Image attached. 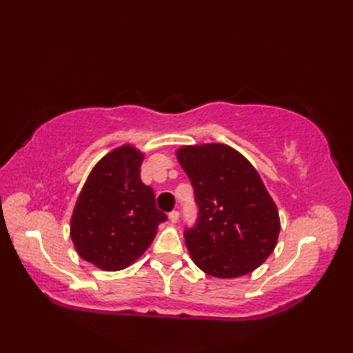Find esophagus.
<instances>
[{
  "label": "esophagus",
  "instance_id": "1",
  "mask_svg": "<svg viewBox=\"0 0 353 353\" xmlns=\"http://www.w3.org/2000/svg\"><path fill=\"white\" fill-rule=\"evenodd\" d=\"M168 219H170V221H171L172 224H176V223L179 221V212H177V211H172V212H170Z\"/></svg>",
  "mask_w": 353,
  "mask_h": 353
}]
</instances>
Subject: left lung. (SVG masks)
Returning <instances> with one entry per match:
<instances>
[{"label": "left lung", "instance_id": "8db88e82", "mask_svg": "<svg viewBox=\"0 0 353 353\" xmlns=\"http://www.w3.org/2000/svg\"><path fill=\"white\" fill-rule=\"evenodd\" d=\"M176 157L199 205L197 226L185 232L194 264L220 279L264 264L277 244L281 220L256 168L220 142L182 145Z\"/></svg>", "mask_w": 353, "mask_h": 353}]
</instances>
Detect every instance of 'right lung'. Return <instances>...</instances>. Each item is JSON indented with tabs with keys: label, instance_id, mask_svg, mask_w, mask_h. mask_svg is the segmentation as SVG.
<instances>
[{
	"label": "right lung",
	"instance_id": "right-lung-1",
	"mask_svg": "<svg viewBox=\"0 0 353 353\" xmlns=\"http://www.w3.org/2000/svg\"><path fill=\"white\" fill-rule=\"evenodd\" d=\"M145 153L123 144L94 165L70 221V236L81 259L103 272H119L153 243L167 215L157 211L154 192L141 182Z\"/></svg>",
	"mask_w": 353,
	"mask_h": 353
}]
</instances>
